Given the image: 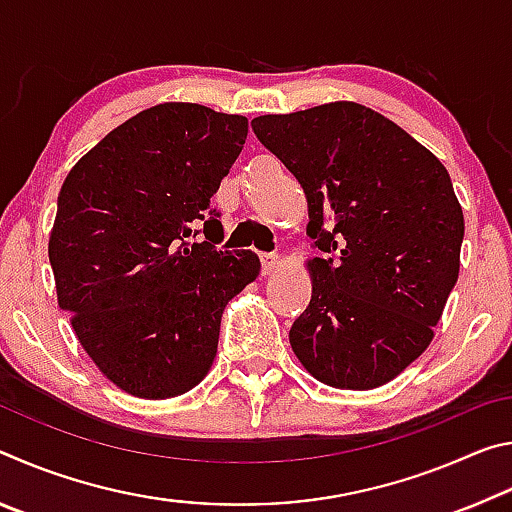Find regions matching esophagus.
Returning <instances> with one entry per match:
<instances>
[{
    "label": "esophagus",
    "mask_w": 512,
    "mask_h": 512,
    "mask_svg": "<svg viewBox=\"0 0 512 512\" xmlns=\"http://www.w3.org/2000/svg\"><path fill=\"white\" fill-rule=\"evenodd\" d=\"M259 262H262V273L264 275H273L280 266V257L275 253H259Z\"/></svg>",
    "instance_id": "esophagus-1"
}]
</instances>
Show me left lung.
<instances>
[{
    "label": "left lung",
    "mask_w": 512,
    "mask_h": 512,
    "mask_svg": "<svg viewBox=\"0 0 512 512\" xmlns=\"http://www.w3.org/2000/svg\"><path fill=\"white\" fill-rule=\"evenodd\" d=\"M305 189L314 291L289 341L334 388L368 391L427 350L458 280L465 221L436 155L361 103L253 119Z\"/></svg>",
    "instance_id": "left-lung-1"
}]
</instances>
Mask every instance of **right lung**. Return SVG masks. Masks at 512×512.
<instances>
[{
	"label": "right lung",
	"instance_id": "right-lung-1",
	"mask_svg": "<svg viewBox=\"0 0 512 512\" xmlns=\"http://www.w3.org/2000/svg\"><path fill=\"white\" fill-rule=\"evenodd\" d=\"M246 135L241 115L160 103L110 131L60 187L49 237L58 305L121 391L167 400L201 384L225 305L259 275L253 250L216 248L210 203Z\"/></svg>",
	"mask_w": 512,
	"mask_h": 512
}]
</instances>
